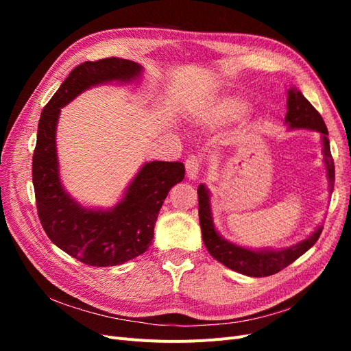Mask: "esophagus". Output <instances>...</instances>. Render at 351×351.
I'll use <instances>...</instances> for the list:
<instances>
[{
  "mask_svg": "<svg viewBox=\"0 0 351 351\" xmlns=\"http://www.w3.org/2000/svg\"><path fill=\"white\" fill-rule=\"evenodd\" d=\"M186 173H187V177L190 180H195L199 174V168H200V159L195 155L189 156L187 161H186Z\"/></svg>",
  "mask_w": 351,
  "mask_h": 351,
  "instance_id": "34e87169",
  "label": "esophagus"
}]
</instances>
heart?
I'll list each match as a JSON object with an SVG mask.
<instances>
[{"instance_id":"heart-1","label":"heart","mask_w":351,"mask_h":351,"mask_svg":"<svg viewBox=\"0 0 351 351\" xmlns=\"http://www.w3.org/2000/svg\"><path fill=\"white\" fill-rule=\"evenodd\" d=\"M247 111V104L239 98H226L212 104L206 111V121L222 124L239 120Z\"/></svg>"}]
</instances>
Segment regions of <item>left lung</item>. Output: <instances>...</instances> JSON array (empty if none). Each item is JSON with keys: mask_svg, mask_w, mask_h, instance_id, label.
<instances>
[{"mask_svg": "<svg viewBox=\"0 0 351 351\" xmlns=\"http://www.w3.org/2000/svg\"><path fill=\"white\" fill-rule=\"evenodd\" d=\"M285 123L290 129H307L315 130L322 134L324 145V162L326 168V177L329 182V192L332 193L334 182H335V167L334 159L329 149L328 130L324 123L321 114L315 110L313 105L307 101L300 90L295 88L289 89V98H287V115ZM199 197V222L202 228V239L210 256L226 265L227 268L249 275V277H269L289 267L297 258H300L303 253L309 250L319 239L322 232V226L317 227L312 236L304 239L303 241L294 244L287 249L281 250H250L237 246L234 243H230L222 239L214 226V218L210 212V200L209 192L204 184L197 187Z\"/></svg>", "mask_w": 351, "mask_h": 351, "instance_id": "8db88e82", "label": "left lung"}]
</instances>
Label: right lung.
<instances>
[{
    "instance_id": "add662e5",
    "label": "right lung",
    "mask_w": 351,
    "mask_h": 351,
    "mask_svg": "<svg viewBox=\"0 0 351 351\" xmlns=\"http://www.w3.org/2000/svg\"><path fill=\"white\" fill-rule=\"evenodd\" d=\"M142 66L130 60L84 61L69 74L42 110L32 162L38 217L49 240L90 267H115L145 253L169 189L184 178L182 162L145 164L110 210L86 209L61 186L56 130L61 108L83 90L108 82H132Z\"/></svg>"
}]
</instances>
